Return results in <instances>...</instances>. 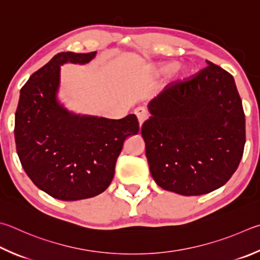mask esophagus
<instances>
[{
  "instance_id": "obj_1",
  "label": "esophagus",
  "mask_w": 260,
  "mask_h": 260,
  "mask_svg": "<svg viewBox=\"0 0 260 260\" xmlns=\"http://www.w3.org/2000/svg\"><path fill=\"white\" fill-rule=\"evenodd\" d=\"M135 115L136 117H138V120L140 122V126L143 125V122L148 119V112H146V110L144 109V108L140 107L138 108V109L135 110Z\"/></svg>"
}]
</instances>
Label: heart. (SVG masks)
<instances>
[{
  "instance_id": "obj_1",
  "label": "heart",
  "mask_w": 260,
  "mask_h": 260,
  "mask_svg": "<svg viewBox=\"0 0 260 260\" xmlns=\"http://www.w3.org/2000/svg\"><path fill=\"white\" fill-rule=\"evenodd\" d=\"M174 73V79L176 82H183L188 77V68L185 66H178L175 62H162L151 66L148 69V75L152 77H161Z\"/></svg>"
}]
</instances>
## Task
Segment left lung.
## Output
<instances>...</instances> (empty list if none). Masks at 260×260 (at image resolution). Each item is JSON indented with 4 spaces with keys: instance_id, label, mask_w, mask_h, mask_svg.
Instances as JSON below:
<instances>
[{
    "instance_id": "8db88e82",
    "label": "left lung",
    "mask_w": 260,
    "mask_h": 260,
    "mask_svg": "<svg viewBox=\"0 0 260 260\" xmlns=\"http://www.w3.org/2000/svg\"><path fill=\"white\" fill-rule=\"evenodd\" d=\"M207 64L154 98L141 129L155 183L181 196L223 186L243 154L245 118L234 78L208 60Z\"/></svg>"
}]
</instances>
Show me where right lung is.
<instances>
[{
    "label": "right lung",
    "instance_id": "add662e5",
    "mask_svg": "<svg viewBox=\"0 0 260 260\" xmlns=\"http://www.w3.org/2000/svg\"><path fill=\"white\" fill-rule=\"evenodd\" d=\"M95 54L61 52L20 89L17 153L31 182L59 200L87 199L106 191L125 140L140 129L135 115L121 119L76 115L59 103L60 66L87 63Z\"/></svg>",
    "mask_w": 260,
    "mask_h": 260
}]
</instances>
